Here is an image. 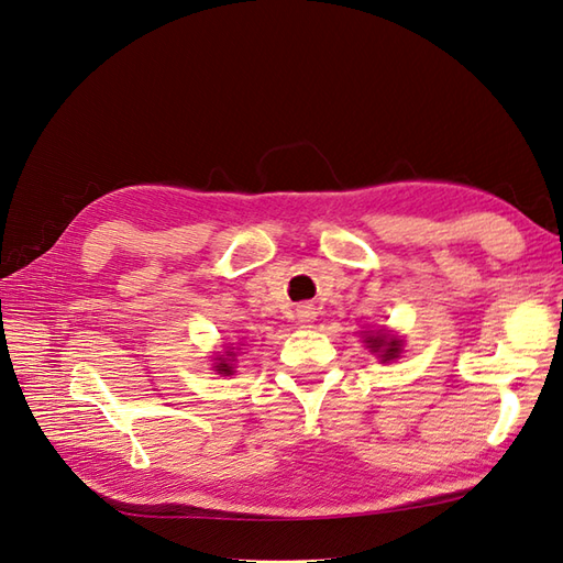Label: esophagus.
<instances>
[{
	"mask_svg": "<svg viewBox=\"0 0 563 563\" xmlns=\"http://www.w3.org/2000/svg\"><path fill=\"white\" fill-rule=\"evenodd\" d=\"M296 318H298L300 324H310L314 320V306H310V303L298 306L296 308Z\"/></svg>",
	"mask_w": 563,
	"mask_h": 563,
	"instance_id": "obj_1",
	"label": "esophagus"
}]
</instances>
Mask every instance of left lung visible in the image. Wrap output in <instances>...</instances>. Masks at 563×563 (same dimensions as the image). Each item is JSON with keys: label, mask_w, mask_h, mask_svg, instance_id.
I'll use <instances>...</instances> for the list:
<instances>
[{"label": "left lung", "mask_w": 563, "mask_h": 563, "mask_svg": "<svg viewBox=\"0 0 563 563\" xmlns=\"http://www.w3.org/2000/svg\"><path fill=\"white\" fill-rule=\"evenodd\" d=\"M365 344H367L369 351L379 355L382 363L399 358V353H401V339L389 336V334H382V332L365 334Z\"/></svg>", "instance_id": "left-lung-1"}]
</instances>
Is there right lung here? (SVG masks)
Wrapping results in <instances>:
<instances>
[{
    "mask_svg": "<svg viewBox=\"0 0 563 563\" xmlns=\"http://www.w3.org/2000/svg\"><path fill=\"white\" fill-rule=\"evenodd\" d=\"M234 349H227V358H222V355H219V358H214L217 363H214V369L219 375H234V365H231V361H234Z\"/></svg>",
    "mask_w": 563,
    "mask_h": 563,
    "instance_id": "obj_1",
    "label": "right lung"
}]
</instances>
